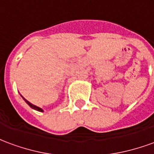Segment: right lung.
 I'll list each match as a JSON object with an SVG mask.
<instances>
[{
	"label": "right lung",
	"mask_w": 154,
	"mask_h": 154,
	"mask_svg": "<svg viewBox=\"0 0 154 154\" xmlns=\"http://www.w3.org/2000/svg\"><path fill=\"white\" fill-rule=\"evenodd\" d=\"M21 97H22V98H23V99H24V100H25V102H26V103L28 104V105H29V106L31 107L32 109H34V110H38V111H40V112H43V111H44V110H42V109H41L40 107L36 106H35V105H33V104L30 103V102H29V101H28V100H26V99H25V98H24V97H22V96H21Z\"/></svg>",
	"instance_id": "right-lung-1"
}]
</instances>
